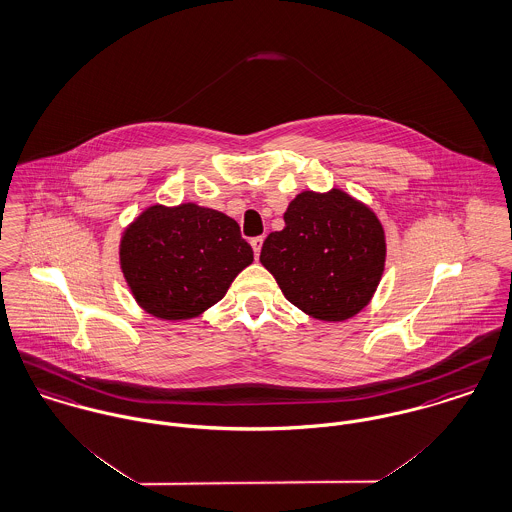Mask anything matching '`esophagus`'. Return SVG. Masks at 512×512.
Returning a JSON list of instances; mask_svg holds the SVG:
<instances>
[{"label":"esophagus","mask_w":512,"mask_h":512,"mask_svg":"<svg viewBox=\"0 0 512 512\" xmlns=\"http://www.w3.org/2000/svg\"><path fill=\"white\" fill-rule=\"evenodd\" d=\"M262 242H264V236H254V238L250 240V244H252V248H254V256H256V258L260 256V248H262Z\"/></svg>","instance_id":"esophagus-1"}]
</instances>
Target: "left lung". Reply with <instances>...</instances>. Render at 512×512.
<instances>
[{
    "mask_svg": "<svg viewBox=\"0 0 512 512\" xmlns=\"http://www.w3.org/2000/svg\"><path fill=\"white\" fill-rule=\"evenodd\" d=\"M268 234L260 262L285 299L321 321H344L372 299L385 266V234L372 211L340 189L303 191Z\"/></svg>",
    "mask_w": 512,
    "mask_h": 512,
    "instance_id": "1",
    "label": "left lung"
}]
</instances>
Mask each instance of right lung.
Here are the masks:
<instances>
[{
  "label": "right lung",
  "instance_id": "1",
  "mask_svg": "<svg viewBox=\"0 0 512 512\" xmlns=\"http://www.w3.org/2000/svg\"><path fill=\"white\" fill-rule=\"evenodd\" d=\"M252 260L238 223L195 203L148 207L121 240V270L137 303L164 321L201 315Z\"/></svg>",
  "mask_w": 512,
  "mask_h": 512
}]
</instances>
